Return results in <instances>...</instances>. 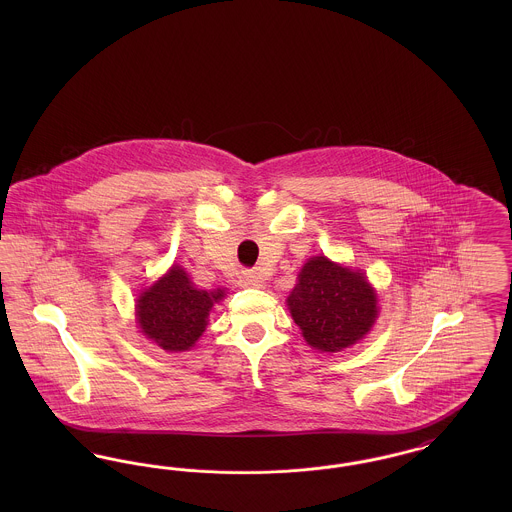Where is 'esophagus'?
Instances as JSON below:
<instances>
[{
	"mask_svg": "<svg viewBox=\"0 0 512 512\" xmlns=\"http://www.w3.org/2000/svg\"><path fill=\"white\" fill-rule=\"evenodd\" d=\"M240 278H242V286H247V288L263 286V278H261V274L257 270H244Z\"/></svg>",
	"mask_w": 512,
	"mask_h": 512,
	"instance_id": "34e87169",
	"label": "esophagus"
}]
</instances>
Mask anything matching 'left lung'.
Masks as SVG:
<instances>
[{"label": "left lung", "mask_w": 512, "mask_h": 512, "mask_svg": "<svg viewBox=\"0 0 512 512\" xmlns=\"http://www.w3.org/2000/svg\"><path fill=\"white\" fill-rule=\"evenodd\" d=\"M288 309L307 343L328 353L361 340L378 315L365 274L326 257H313L301 268Z\"/></svg>", "instance_id": "obj_1"}]
</instances>
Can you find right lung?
I'll list each match as a JSON object with an SVG mask.
<instances>
[{"label": "right lung", "instance_id": "right-lung-1", "mask_svg": "<svg viewBox=\"0 0 512 512\" xmlns=\"http://www.w3.org/2000/svg\"><path fill=\"white\" fill-rule=\"evenodd\" d=\"M222 297V290H197L182 268L172 267L140 295L136 315L149 340L167 351H186L205 332L209 311Z\"/></svg>", "mask_w": 512, "mask_h": 512}]
</instances>
